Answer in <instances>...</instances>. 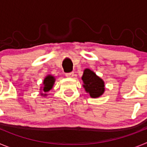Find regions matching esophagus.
I'll list each match as a JSON object with an SVG mask.
<instances>
[{
	"label": "esophagus",
	"instance_id": "34e87169",
	"mask_svg": "<svg viewBox=\"0 0 147 147\" xmlns=\"http://www.w3.org/2000/svg\"><path fill=\"white\" fill-rule=\"evenodd\" d=\"M65 76L67 77H73L74 76V72H70V73H66L65 74Z\"/></svg>",
	"mask_w": 147,
	"mask_h": 147
}]
</instances>
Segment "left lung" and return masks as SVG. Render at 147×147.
<instances>
[{
	"label": "left lung",
	"mask_w": 147,
	"mask_h": 147,
	"mask_svg": "<svg viewBox=\"0 0 147 147\" xmlns=\"http://www.w3.org/2000/svg\"><path fill=\"white\" fill-rule=\"evenodd\" d=\"M85 91L92 98H98L105 92V82L93 71L86 68L82 77Z\"/></svg>",
	"instance_id": "left-lung-1"
}]
</instances>
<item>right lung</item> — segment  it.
Segmentation results:
<instances>
[{"mask_svg":"<svg viewBox=\"0 0 147 147\" xmlns=\"http://www.w3.org/2000/svg\"><path fill=\"white\" fill-rule=\"evenodd\" d=\"M54 82H55V78H54V76H51V75H48L43 80L42 90H43L44 93H47L51 89H52ZM41 95L42 96H46V93H45V94L41 93Z\"/></svg>","mask_w":147,"mask_h":147,"instance_id":"1","label":"right lung"}]
</instances>
